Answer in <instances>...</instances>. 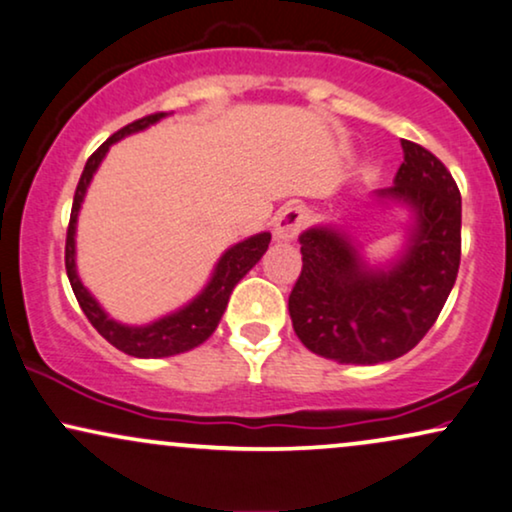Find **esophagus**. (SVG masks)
Here are the masks:
<instances>
[{
    "label": "esophagus",
    "instance_id": "34e87169",
    "mask_svg": "<svg viewBox=\"0 0 512 512\" xmlns=\"http://www.w3.org/2000/svg\"><path fill=\"white\" fill-rule=\"evenodd\" d=\"M304 222H307V212H304L300 205H286L276 215L274 224V238L276 241H293L297 234L302 231Z\"/></svg>",
    "mask_w": 512,
    "mask_h": 512
}]
</instances>
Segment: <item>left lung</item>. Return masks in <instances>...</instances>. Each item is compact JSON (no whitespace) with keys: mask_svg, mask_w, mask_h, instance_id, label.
<instances>
[{"mask_svg":"<svg viewBox=\"0 0 512 512\" xmlns=\"http://www.w3.org/2000/svg\"><path fill=\"white\" fill-rule=\"evenodd\" d=\"M404 163L380 203L411 212L399 255L368 264L333 224L300 234L302 271L288 297L295 335L338 364L373 366L411 352L442 312L461 264V193L428 148L401 141Z\"/></svg>","mask_w":512,"mask_h":512,"instance_id":"1","label":"left lung"}]
</instances>
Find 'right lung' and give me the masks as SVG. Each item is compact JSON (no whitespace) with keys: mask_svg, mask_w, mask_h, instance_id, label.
I'll return each mask as SVG.
<instances>
[{"mask_svg":"<svg viewBox=\"0 0 512 512\" xmlns=\"http://www.w3.org/2000/svg\"><path fill=\"white\" fill-rule=\"evenodd\" d=\"M165 115L167 113H155V115H146V118L141 120L129 122L127 127L118 129L111 139H106L99 148H96L92 158H89L87 165H84L80 184H77L75 189L73 210H70V224H68V236H66V271L84 316L92 321L96 331L111 342L113 347H118L120 352H125L129 357H137V359L174 357V354L189 352V349L203 345V342L215 333L219 321H222V314L226 304H229L231 293H234L236 283L262 260V255L267 252L269 241H271L269 231H262V234H255L245 238L241 243L231 245V248L226 250L224 255L219 257V262L215 264V271H212L208 286L200 290L189 304H184V307H179L177 312L160 316V319H155L151 323H144V326H127V323L111 319V316L106 314V309L96 302V297L84 288L75 264V234H77V215H80L82 200L87 196L89 184H92L101 160L106 158L108 148H111L115 141L155 125V122L163 120Z\"/></svg>","mask_w":512,"mask_h":512,"instance_id":"add662e5","label":"right lung"}]
</instances>
